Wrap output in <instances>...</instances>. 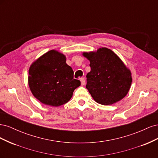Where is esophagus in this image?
Segmentation results:
<instances>
[{"instance_id":"esophagus-1","label":"esophagus","mask_w":158,"mask_h":158,"mask_svg":"<svg viewBox=\"0 0 158 158\" xmlns=\"http://www.w3.org/2000/svg\"><path fill=\"white\" fill-rule=\"evenodd\" d=\"M80 81H81V84H82V85H84L85 84L84 78H80Z\"/></svg>"}]
</instances>
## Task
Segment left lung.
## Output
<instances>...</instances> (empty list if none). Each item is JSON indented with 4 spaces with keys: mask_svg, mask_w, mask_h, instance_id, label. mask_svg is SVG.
Returning a JSON list of instances; mask_svg holds the SVG:
<instances>
[{
    "mask_svg": "<svg viewBox=\"0 0 158 158\" xmlns=\"http://www.w3.org/2000/svg\"><path fill=\"white\" fill-rule=\"evenodd\" d=\"M83 55L91 67L85 88L95 102L108 106L125 97L132 82L131 73L114 52L102 47Z\"/></svg>",
    "mask_w": 158,
    "mask_h": 158,
    "instance_id": "obj_1",
    "label": "left lung"
}]
</instances>
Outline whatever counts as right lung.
<instances>
[{
    "label": "right lung",
    "mask_w": 158,
    "mask_h": 158,
    "mask_svg": "<svg viewBox=\"0 0 158 158\" xmlns=\"http://www.w3.org/2000/svg\"><path fill=\"white\" fill-rule=\"evenodd\" d=\"M28 84L34 97L41 103L58 107L67 103L81 85L66 63L65 56L49 51L33 63L29 70Z\"/></svg>",
    "instance_id": "right-lung-1"
}]
</instances>
